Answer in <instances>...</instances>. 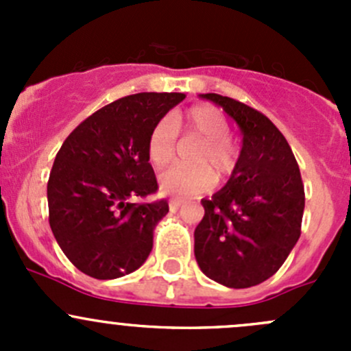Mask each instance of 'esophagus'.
Here are the masks:
<instances>
[{
	"label": "esophagus",
	"mask_w": 351,
	"mask_h": 351,
	"mask_svg": "<svg viewBox=\"0 0 351 351\" xmlns=\"http://www.w3.org/2000/svg\"><path fill=\"white\" fill-rule=\"evenodd\" d=\"M182 205L183 200H180V198H171V200H169V208H171V210H178Z\"/></svg>",
	"instance_id": "1"
}]
</instances>
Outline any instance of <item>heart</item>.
Masks as SVG:
<instances>
[{
  "instance_id": "obj_1",
  "label": "heart",
  "mask_w": 351,
  "mask_h": 351,
  "mask_svg": "<svg viewBox=\"0 0 351 351\" xmlns=\"http://www.w3.org/2000/svg\"><path fill=\"white\" fill-rule=\"evenodd\" d=\"M178 127L189 141H197L198 147L190 154L192 168H171L159 176V186L166 195L195 197L207 192L217 180L231 175L238 162V151L229 139L231 127L228 119L210 105H197L175 120L162 117L147 136V158L154 168H166L178 151Z\"/></svg>"
}]
</instances>
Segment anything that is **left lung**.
Wrapping results in <instances>:
<instances>
[{"mask_svg": "<svg viewBox=\"0 0 351 351\" xmlns=\"http://www.w3.org/2000/svg\"><path fill=\"white\" fill-rule=\"evenodd\" d=\"M236 120L243 146L228 183L202 198L195 258L210 280L247 289L277 274L300 236L304 185L284 134L268 117L234 98L200 95Z\"/></svg>", "mask_w": 351, "mask_h": 351, "instance_id": "1", "label": "left lung"}]
</instances>
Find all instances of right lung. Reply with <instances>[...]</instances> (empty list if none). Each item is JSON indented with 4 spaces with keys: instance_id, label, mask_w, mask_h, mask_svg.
I'll return each instance as SVG.
<instances>
[{
    "instance_id": "obj_1",
    "label": "right lung",
    "mask_w": 351,
    "mask_h": 351,
    "mask_svg": "<svg viewBox=\"0 0 351 351\" xmlns=\"http://www.w3.org/2000/svg\"><path fill=\"white\" fill-rule=\"evenodd\" d=\"M185 93L123 97L67 136L47 183L49 224L67 260L90 277L136 271L153 250L168 202H136L158 190L147 136Z\"/></svg>"
}]
</instances>
